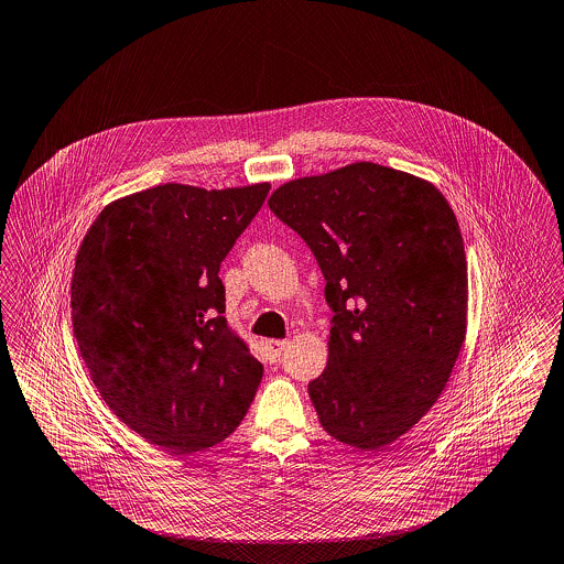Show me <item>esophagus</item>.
Segmentation results:
<instances>
[{
  "mask_svg": "<svg viewBox=\"0 0 564 564\" xmlns=\"http://www.w3.org/2000/svg\"><path fill=\"white\" fill-rule=\"evenodd\" d=\"M286 340H267V351H269V359L275 364L282 358V351L286 349Z\"/></svg>",
  "mask_w": 564,
  "mask_h": 564,
  "instance_id": "obj_1",
  "label": "esophagus"
}]
</instances>
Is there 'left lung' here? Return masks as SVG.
I'll use <instances>...</instances> for the list:
<instances>
[{
    "label": "left lung",
    "mask_w": 564,
    "mask_h": 564,
    "mask_svg": "<svg viewBox=\"0 0 564 564\" xmlns=\"http://www.w3.org/2000/svg\"><path fill=\"white\" fill-rule=\"evenodd\" d=\"M269 208L316 258L332 307L329 359L307 383L323 429L377 451L435 405L467 327L462 230L442 192L359 161L278 187Z\"/></svg>",
    "instance_id": "1"
}]
</instances>
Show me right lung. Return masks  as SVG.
I'll return each instance as SVG.
<instances>
[{"instance_id":"1","label":"right lung","mask_w":564,"mask_h":564,"mask_svg":"<svg viewBox=\"0 0 564 564\" xmlns=\"http://www.w3.org/2000/svg\"><path fill=\"white\" fill-rule=\"evenodd\" d=\"M269 183H165L105 206L75 258L73 332L102 401L172 455L226 440L250 410L262 364L226 323L219 264Z\"/></svg>"}]
</instances>
